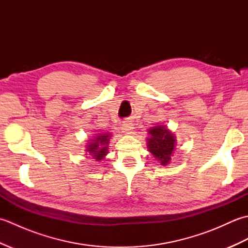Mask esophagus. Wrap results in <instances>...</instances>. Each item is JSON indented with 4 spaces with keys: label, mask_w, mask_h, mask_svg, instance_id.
<instances>
[{
    "label": "esophagus",
    "mask_w": 248,
    "mask_h": 248,
    "mask_svg": "<svg viewBox=\"0 0 248 248\" xmlns=\"http://www.w3.org/2000/svg\"><path fill=\"white\" fill-rule=\"evenodd\" d=\"M134 127L133 124L131 123H124L123 124H121V131H123L124 133L125 134H131L132 133Z\"/></svg>",
    "instance_id": "obj_1"
}]
</instances>
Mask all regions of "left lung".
Wrapping results in <instances>:
<instances>
[{
    "instance_id": "obj_1",
    "label": "left lung",
    "mask_w": 248,
    "mask_h": 248,
    "mask_svg": "<svg viewBox=\"0 0 248 248\" xmlns=\"http://www.w3.org/2000/svg\"><path fill=\"white\" fill-rule=\"evenodd\" d=\"M147 148L160 165L166 166L170 163L173 151L176 150V135L166 124H157L148 130Z\"/></svg>"
}]
</instances>
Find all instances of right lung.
<instances>
[{
    "mask_svg": "<svg viewBox=\"0 0 248 248\" xmlns=\"http://www.w3.org/2000/svg\"><path fill=\"white\" fill-rule=\"evenodd\" d=\"M112 134L109 132H100L93 134L91 140H87L85 146L86 155L92 156V159L96 161L103 160L108 154V144Z\"/></svg>",
    "mask_w": 248,
    "mask_h": 248,
    "instance_id": "obj_1",
    "label": "right lung"
}]
</instances>
